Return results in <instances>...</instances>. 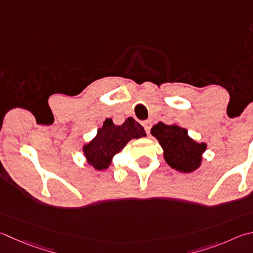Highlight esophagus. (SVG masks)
<instances>
[{"label":"esophagus","instance_id":"1","mask_svg":"<svg viewBox=\"0 0 253 253\" xmlns=\"http://www.w3.org/2000/svg\"><path fill=\"white\" fill-rule=\"evenodd\" d=\"M142 126H144L147 134H149L150 128H151V123L150 122H144V123H142Z\"/></svg>","mask_w":253,"mask_h":253}]
</instances>
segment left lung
Segmentation results:
<instances>
[{
  "mask_svg": "<svg viewBox=\"0 0 253 253\" xmlns=\"http://www.w3.org/2000/svg\"><path fill=\"white\" fill-rule=\"evenodd\" d=\"M150 132L163 147L164 158L171 168L187 173L200 167L207 144L192 139L186 128L159 122L151 128Z\"/></svg>",
  "mask_w": 253,
  "mask_h": 253,
  "instance_id": "obj_1",
  "label": "left lung"
}]
</instances>
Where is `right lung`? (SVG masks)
I'll list each match as a JSON object with an SVG mask.
<instances>
[{
	"mask_svg": "<svg viewBox=\"0 0 253 253\" xmlns=\"http://www.w3.org/2000/svg\"><path fill=\"white\" fill-rule=\"evenodd\" d=\"M146 132L134 118H127L123 125H115L112 118L103 123L93 139L83 146L87 163L96 170L107 169L115 155L119 153L131 139L145 137Z\"/></svg>",
	"mask_w": 253,
	"mask_h": 253,
	"instance_id": "1",
	"label": "right lung"
}]
</instances>
